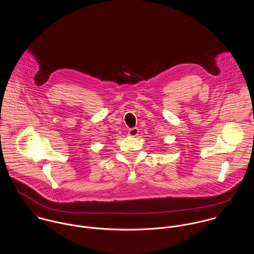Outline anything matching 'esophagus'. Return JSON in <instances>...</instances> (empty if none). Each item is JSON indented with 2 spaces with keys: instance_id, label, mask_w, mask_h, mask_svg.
<instances>
[{
  "instance_id": "obj_1",
  "label": "esophagus",
  "mask_w": 254,
  "mask_h": 254,
  "mask_svg": "<svg viewBox=\"0 0 254 254\" xmlns=\"http://www.w3.org/2000/svg\"><path fill=\"white\" fill-rule=\"evenodd\" d=\"M138 132H139V129L137 127H132L128 130V135L130 137H135L138 135Z\"/></svg>"
}]
</instances>
